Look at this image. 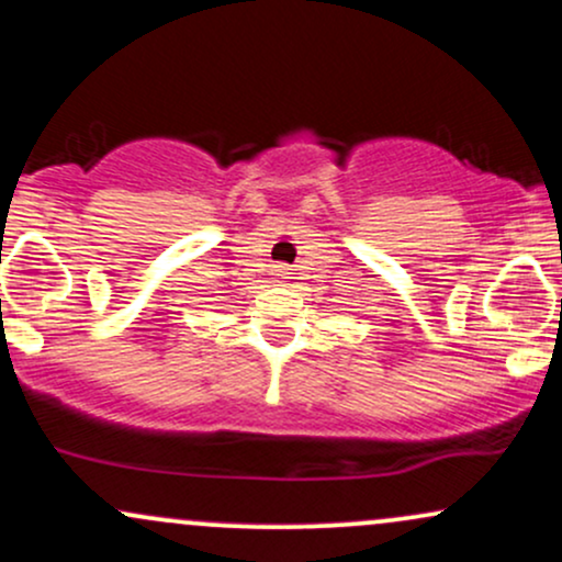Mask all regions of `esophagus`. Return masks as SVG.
Listing matches in <instances>:
<instances>
[{"instance_id": "34e87169", "label": "esophagus", "mask_w": 562, "mask_h": 562, "mask_svg": "<svg viewBox=\"0 0 562 562\" xmlns=\"http://www.w3.org/2000/svg\"><path fill=\"white\" fill-rule=\"evenodd\" d=\"M277 280H280V282H285V280H288V272H285V269H280V274H277Z\"/></svg>"}]
</instances>
